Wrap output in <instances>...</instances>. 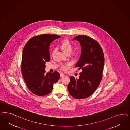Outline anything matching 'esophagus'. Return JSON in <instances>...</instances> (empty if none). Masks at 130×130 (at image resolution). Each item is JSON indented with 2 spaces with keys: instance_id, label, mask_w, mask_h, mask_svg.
<instances>
[{
  "instance_id": "34e87169",
  "label": "esophagus",
  "mask_w": 130,
  "mask_h": 130,
  "mask_svg": "<svg viewBox=\"0 0 130 130\" xmlns=\"http://www.w3.org/2000/svg\"><path fill=\"white\" fill-rule=\"evenodd\" d=\"M64 75H65V74H64L63 73H61L60 74V76L61 77H62Z\"/></svg>"
}]
</instances>
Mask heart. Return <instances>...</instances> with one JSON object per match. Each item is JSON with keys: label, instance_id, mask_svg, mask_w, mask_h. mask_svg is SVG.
Listing matches in <instances>:
<instances>
[{"label": "heart", "instance_id": "1", "mask_svg": "<svg viewBox=\"0 0 130 130\" xmlns=\"http://www.w3.org/2000/svg\"><path fill=\"white\" fill-rule=\"evenodd\" d=\"M60 47L61 49L65 52L66 53H70L72 48V44L70 42V41L68 40V39H64L63 41L61 42L60 44ZM72 54L73 55H77L79 53V51L78 50H75L71 52ZM72 65V62H67L66 63H64L62 65L61 69L63 70V71H67L68 70L69 68L71 67Z\"/></svg>", "mask_w": 130, "mask_h": 130}]
</instances>
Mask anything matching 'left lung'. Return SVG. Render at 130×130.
Masks as SVG:
<instances>
[{
    "label": "left lung",
    "instance_id": "8db88e82",
    "mask_svg": "<svg viewBox=\"0 0 130 130\" xmlns=\"http://www.w3.org/2000/svg\"><path fill=\"white\" fill-rule=\"evenodd\" d=\"M73 40L79 41L81 45V56L75 67L82 71L78 79L70 77L68 89L75 98H86L94 92L102 79L104 54L98 41L88 36H78Z\"/></svg>",
    "mask_w": 130,
    "mask_h": 130
}]
</instances>
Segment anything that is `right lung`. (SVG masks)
I'll use <instances>...</instances> for the list:
<instances>
[{
	"instance_id": "right-lung-1",
	"label": "right lung",
	"mask_w": 130,
	"mask_h": 130,
	"mask_svg": "<svg viewBox=\"0 0 130 130\" xmlns=\"http://www.w3.org/2000/svg\"><path fill=\"white\" fill-rule=\"evenodd\" d=\"M60 36L43 34L33 37L24 47L21 72L27 86L34 94L42 96L49 94L53 85L60 78L57 71L45 73V63L50 60L49 46Z\"/></svg>"
}]
</instances>
